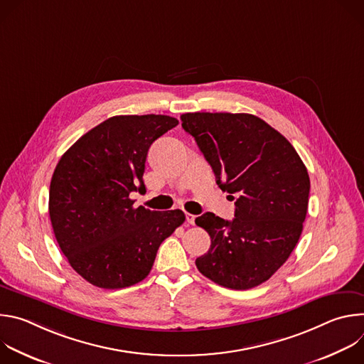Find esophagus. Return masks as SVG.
<instances>
[{
  "mask_svg": "<svg viewBox=\"0 0 364 364\" xmlns=\"http://www.w3.org/2000/svg\"><path fill=\"white\" fill-rule=\"evenodd\" d=\"M186 219H187V222H188L190 225H194L196 216H194V215H191V213H186Z\"/></svg>",
  "mask_w": 364,
  "mask_h": 364,
  "instance_id": "esophagus-1",
  "label": "esophagus"
}]
</instances>
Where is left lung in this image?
Wrapping results in <instances>:
<instances>
[{"instance_id":"8db88e82","label":"left lung","mask_w":364,"mask_h":364,"mask_svg":"<svg viewBox=\"0 0 364 364\" xmlns=\"http://www.w3.org/2000/svg\"><path fill=\"white\" fill-rule=\"evenodd\" d=\"M215 171L218 186L237 198L235 219L207 212L196 225L212 245L196 259L197 269L232 289L268 281L289 257L306 216L309 176L291 142L250 114L181 115Z\"/></svg>"}]
</instances>
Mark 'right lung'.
I'll return each instance as SVG.
<instances>
[{
  "label": "right lung",
  "mask_w": 364,
  "mask_h": 364,
  "mask_svg": "<svg viewBox=\"0 0 364 364\" xmlns=\"http://www.w3.org/2000/svg\"><path fill=\"white\" fill-rule=\"evenodd\" d=\"M167 115H119L80 136L58 163L48 215L70 267L89 284L119 289L148 277L157 250L186 216L134 207L151 144L177 127Z\"/></svg>",
  "instance_id": "1"
}]
</instances>
